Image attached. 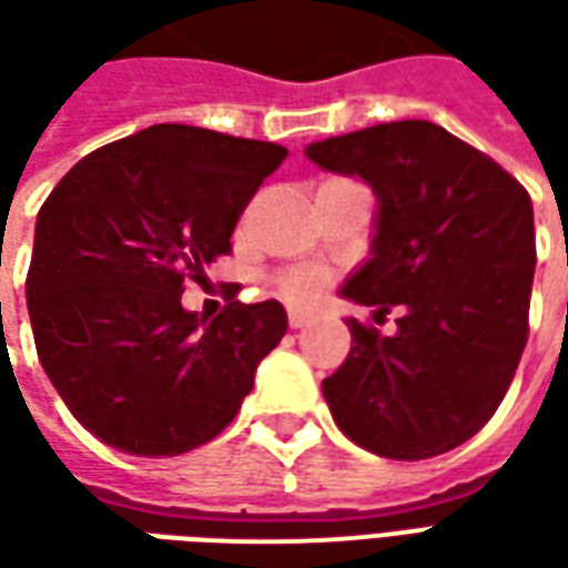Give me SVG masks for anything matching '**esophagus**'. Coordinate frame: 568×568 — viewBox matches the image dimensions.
I'll return each mask as SVG.
<instances>
[{
	"label": "esophagus",
	"mask_w": 568,
	"mask_h": 568,
	"mask_svg": "<svg viewBox=\"0 0 568 568\" xmlns=\"http://www.w3.org/2000/svg\"><path fill=\"white\" fill-rule=\"evenodd\" d=\"M313 316L310 313H301V310H288V328H307Z\"/></svg>",
	"instance_id": "obj_1"
}]
</instances>
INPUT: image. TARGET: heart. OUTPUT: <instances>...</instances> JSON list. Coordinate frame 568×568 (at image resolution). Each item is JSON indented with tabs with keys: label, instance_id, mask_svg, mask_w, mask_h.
Wrapping results in <instances>:
<instances>
[{
	"label": "heart",
	"instance_id": "b5f03b06",
	"mask_svg": "<svg viewBox=\"0 0 568 568\" xmlns=\"http://www.w3.org/2000/svg\"><path fill=\"white\" fill-rule=\"evenodd\" d=\"M328 283V276L322 267H297V271H288L280 276V292H283L288 301H310V297H316Z\"/></svg>",
	"mask_w": 568,
	"mask_h": 568
}]
</instances>
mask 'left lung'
Segmentation results:
<instances>
[{
    "label": "left lung",
    "mask_w": 568,
    "mask_h": 568,
    "mask_svg": "<svg viewBox=\"0 0 568 568\" xmlns=\"http://www.w3.org/2000/svg\"><path fill=\"white\" fill-rule=\"evenodd\" d=\"M325 173L377 197L368 258L341 297L389 313L383 337L346 320L353 346L325 402L346 438L389 459H428L484 428L526 346L536 273L532 200L517 179L432 121H393L310 142Z\"/></svg>",
    "instance_id": "left-lung-1"
}]
</instances>
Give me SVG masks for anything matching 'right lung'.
Masks as SVG:
<instances>
[{"label":"right lung","mask_w":568,"mask_h":568,"mask_svg":"<svg viewBox=\"0 0 568 568\" xmlns=\"http://www.w3.org/2000/svg\"><path fill=\"white\" fill-rule=\"evenodd\" d=\"M283 145L154 124L91 151L36 219L27 307L48 381L72 417L130 456H179L240 410L283 341V304L182 307L187 280L231 252Z\"/></svg>","instance_id":"add662e5"}]
</instances>
